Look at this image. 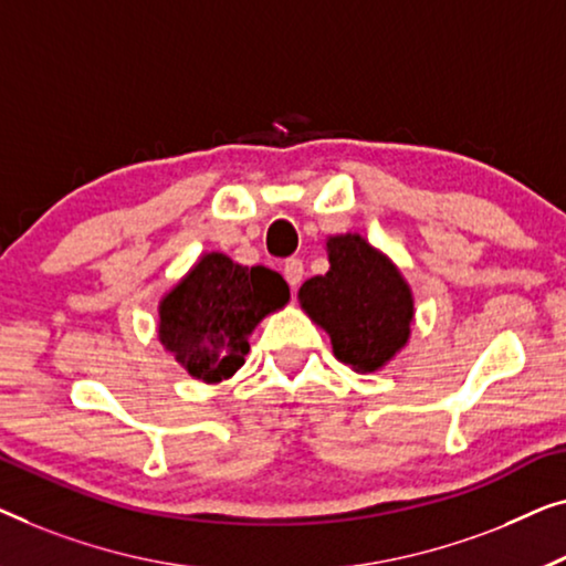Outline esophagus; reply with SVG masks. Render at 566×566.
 Wrapping results in <instances>:
<instances>
[{
    "label": "esophagus",
    "mask_w": 566,
    "mask_h": 566,
    "mask_svg": "<svg viewBox=\"0 0 566 566\" xmlns=\"http://www.w3.org/2000/svg\"><path fill=\"white\" fill-rule=\"evenodd\" d=\"M282 272H284V280L290 282V286H297L302 282V274H305V266H302L300 259L292 256V259L284 261Z\"/></svg>",
    "instance_id": "34e87169"
}]
</instances>
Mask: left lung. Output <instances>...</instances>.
Listing matches in <instances>:
<instances>
[{
	"label": "left lung",
	"instance_id": "1",
	"mask_svg": "<svg viewBox=\"0 0 566 566\" xmlns=\"http://www.w3.org/2000/svg\"><path fill=\"white\" fill-rule=\"evenodd\" d=\"M331 269L300 286V302L331 333L333 354L356 371H377L408 344L412 294L392 261L361 235L328 241Z\"/></svg>",
	"mask_w": 566,
	"mask_h": 566
}]
</instances>
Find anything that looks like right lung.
<instances>
[{
  "label": "right lung",
  "mask_w": 566,
  "mask_h": 566,
  "mask_svg": "<svg viewBox=\"0 0 566 566\" xmlns=\"http://www.w3.org/2000/svg\"><path fill=\"white\" fill-rule=\"evenodd\" d=\"M290 300V286L266 266L233 264L205 253L161 300L158 336L197 379L222 381L243 366L259 321Z\"/></svg>",
  "instance_id": "add662e5"
}]
</instances>
